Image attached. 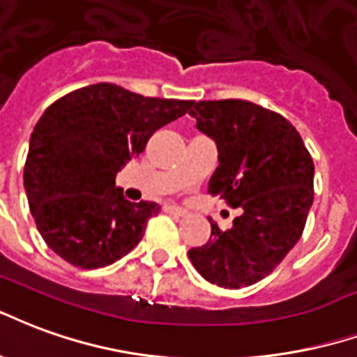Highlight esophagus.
<instances>
[{
  "mask_svg": "<svg viewBox=\"0 0 357 357\" xmlns=\"http://www.w3.org/2000/svg\"><path fill=\"white\" fill-rule=\"evenodd\" d=\"M165 213L173 215V217H186L188 215L182 207H176V205H165Z\"/></svg>",
  "mask_w": 357,
  "mask_h": 357,
  "instance_id": "esophagus-1",
  "label": "esophagus"
}]
</instances>
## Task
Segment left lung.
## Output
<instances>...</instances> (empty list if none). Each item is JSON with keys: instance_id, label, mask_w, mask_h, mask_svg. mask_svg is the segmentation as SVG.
I'll use <instances>...</instances> for the list:
<instances>
[{"instance_id": "left-lung-1", "label": "left lung", "mask_w": 357, "mask_h": 357, "mask_svg": "<svg viewBox=\"0 0 357 357\" xmlns=\"http://www.w3.org/2000/svg\"><path fill=\"white\" fill-rule=\"evenodd\" d=\"M190 116L217 144L209 194L241 209L228 230L211 220L209 241L190 249V261L218 287L253 285L303 236L314 202V161L295 127L259 104L202 100Z\"/></svg>"}]
</instances>
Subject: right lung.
Wrapping results in <instances>:
<instances>
[{"instance_id":"right-lung-1","label":"right lung","mask_w":357,"mask_h":357,"mask_svg":"<svg viewBox=\"0 0 357 357\" xmlns=\"http://www.w3.org/2000/svg\"><path fill=\"white\" fill-rule=\"evenodd\" d=\"M192 104L96 83L43 112L30 137L24 188L41 238L61 259L91 270L139 245L160 205L125 199L116 175Z\"/></svg>"}]
</instances>
